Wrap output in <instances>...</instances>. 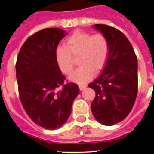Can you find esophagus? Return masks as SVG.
Masks as SVG:
<instances>
[{
	"mask_svg": "<svg viewBox=\"0 0 154 154\" xmlns=\"http://www.w3.org/2000/svg\"><path fill=\"white\" fill-rule=\"evenodd\" d=\"M79 90L82 91V90H83V89H85V88L86 87V85H79Z\"/></svg>",
	"mask_w": 154,
	"mask_h": 154,
	"instance_id": "obj_1",
	"label": "esophagus"
}]
</instances>
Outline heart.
Masks as SVG:
<instances>
[{"label": "heart", "mask_w": 154, "mask_h": 154, "mask_svg": "<svg viewBox=\"0 0 154 154\" xmlns=\"http://www.w3.org/2000/svg\"><path fill=\"white\" fill-rule=\"evenodd\" d=\"M66 47L58 46L55 57L58 68L63 74L69 75L75 65L73 56H79V67L70 76L71 81L86 83L95 72H99L106 64L109 45L103 34L92 35L89 32L75 31L65 41Z\"/></svg>", "instance_id": "b5f03b06"}]
</instances>
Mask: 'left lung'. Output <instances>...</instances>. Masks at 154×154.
Segmentation results:
<instances>
[{
    "mask_svg": "<svg viewBox=\"0 0 154 154\" xmlns=\"http://www.w3.org/2000/svg\"><path fill=\"white\" fill-rule=\"evenodd\" d=\"M109 45L108 60L100 75L88 86L96 92L91 104L99 123L112 126L125 119L137 95V58L131 43L120 31L106 24H95Z\"/></svg>",
    "mask_w": 154,
    "mask_h": 154,
    "instance_id": "1",
    "label": "left lung"
}]
</instances>
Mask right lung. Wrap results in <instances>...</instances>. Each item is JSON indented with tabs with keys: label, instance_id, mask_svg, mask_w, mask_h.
<instances>
[{
	"label": "right lung",
	"instance_id": "obj_1",
	"mask_svg": "<svg viewBox=\"0 0 154 154\" xmlns=\"http://www.w3.org/2000/svg\"><path fill=\"white\" fill-rule=\"evenodd\" d=\"M65 35L58 28L38 31L21 46L16 62L21 104L31 120L46 130L66 123L79 92L76 84H64L65 77L55 61V49Z\"/></svg>",
	"mask_w": 154,
	"mask_h": 154
}]
</instances>
